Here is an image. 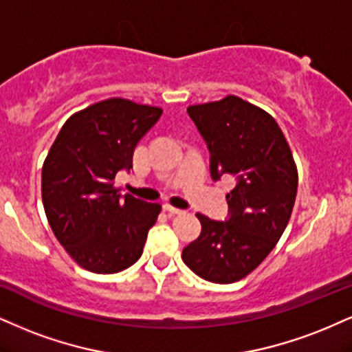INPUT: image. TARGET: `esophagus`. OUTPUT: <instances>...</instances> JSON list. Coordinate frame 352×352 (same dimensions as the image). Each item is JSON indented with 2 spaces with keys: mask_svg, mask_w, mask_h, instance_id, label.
<instances>
[{
  "mask_svg": "<svg viewBox=\"0 0 352 352\" xmlns=\"http://www.w3.org/2000/svg\"><path fill=\"white\" fill-rule=\"evenodd\" d=\"M164 210L167 211V213H170V214H182V213H185L184 210L175 208V206H172V205H164Z\"/></svg>",
  "mask_w": 352,
  "mask_h": 352,
  "instance_id": "esophagus-1",
  "label": "esophagus"
}]
</instances>
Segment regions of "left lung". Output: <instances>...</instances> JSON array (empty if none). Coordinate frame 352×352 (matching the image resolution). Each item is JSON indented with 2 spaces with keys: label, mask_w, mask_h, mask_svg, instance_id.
Masks as SVG:
<instances>
[{
  "label": "left lung",
  "mask_w": 352,
  "mask_h": 352,
  "mask_svg": "<svg viewBox=\"0 0 352 352\" xmlns=\"http://www.w3.org/2000/svg\"><path fill=\"white\" fill-rule=\"evenodd\" d=\"M210 149L213 180L232 177L230 218L197 213L201 232L182 259L198 277L232 283L261 264L289 224L298 187L294 155L277 121L234 95L187 108Z\"/></svg>",
  "instance_id": "8db88e82"
}]
</instances>
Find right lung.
I'll return each mask as SVG.
<instances>
[{
    "instance_id": "1",
    "label": "right lung",
    "mask_w": 352,
    "mask_h": 352,
    "mask_svg": "<svg viewBox=\"0 0 352 352\" xmlns=\"http://www.w3.org/2000/svg\"><path fill=\"white\" fill-rule=\"evenodd\" d=\"M162 109L108 98L72 114L42 165V203L55 238L80 267L116 274L141 257L159 203L114 188Z\"/></svg>"
}]
</instances>
